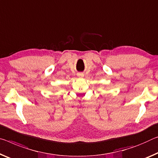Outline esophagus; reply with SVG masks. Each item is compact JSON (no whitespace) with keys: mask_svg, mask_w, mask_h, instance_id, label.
<instances>
[{"mask_svg":"<svg viewBox=\"0 0 158 158\" xmlns=\"http://www.w3.org/2000/svg\"><path fill=\"white\" fill-rule=\"evenodd\" d=\"M78 77H84V74H83V73H79V74H78Z\"/></svg>","mask_w":158,"mask_h":158,"instance_id":"34e87169","label":"esophagus"}]
</instances>
